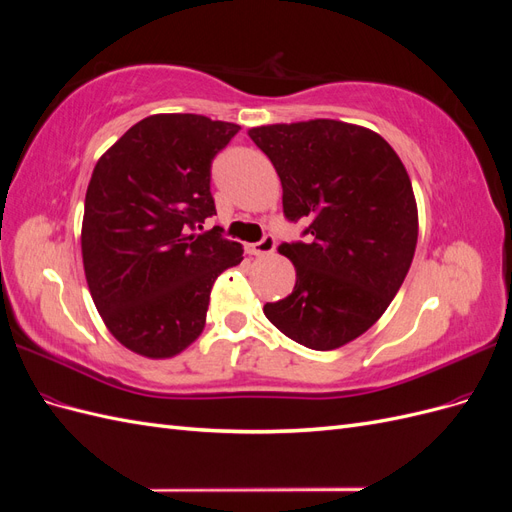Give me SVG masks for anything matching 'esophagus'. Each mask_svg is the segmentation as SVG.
Here are the masks:
<instances>
[{
	"label": "esophagus",
	"instance_id": "34e87169",
	"mask_svg": "<svg viewBox=\"0 0 512 512\" xmlns=\"http://www.w3.org/2000/svg\"><path fill=\"white\" fill-rule=\"evenodd\" d=\"M275 247H277L275 239L271 235H267L265 239L254 243V245H247V252L254 254V256H269V254L275 252Z\"/></svg>",
	"mask_w": 512,
	"mask_h": 512
}]
</instances>
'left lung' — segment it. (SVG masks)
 I'll use <instances>...</instances> for the list:
<instances>
[{"label": "left lung", "instance_id": "8db88e82", "mask_svg": "<svg viewBox=\"0 0 512 512\" xmlns=\"http://www.w3.org/2000/svg\"><path fill=\"white\" fill-rule=\"evenodd\" d=\"M282 181L284 215L307 241L282 243L297 284L265 316L294 342L335 350L391 305L412 265L418 211L399 156L367 128L335 119L252 128Z\"/></svg>", "mask_w": 512, "mask_h": 512}]
</instances>
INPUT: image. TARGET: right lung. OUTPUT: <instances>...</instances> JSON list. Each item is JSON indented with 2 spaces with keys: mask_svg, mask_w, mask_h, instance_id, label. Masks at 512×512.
Returning a JSON list of instances; mask_svg holds the SVG:
<instances>
[{
  "mask_svg": "<svg viewBox=\"0 0 512 512\" xmlns=\"http://www.w3.org/2000/svg\"><path fill=\"white\" fill-rule=\"evenodd\" d=\"M241 128L192 113L151 115L98 160L81 250L87 286L119 344L170 359L203 333L213 282L243 247L207 232L211 162Z\"/></svg>",
  "mask_w": 512,
  "mask_h": 512,
  "instance_id": "1",
  "label": "right lung"
}]
</instances>
